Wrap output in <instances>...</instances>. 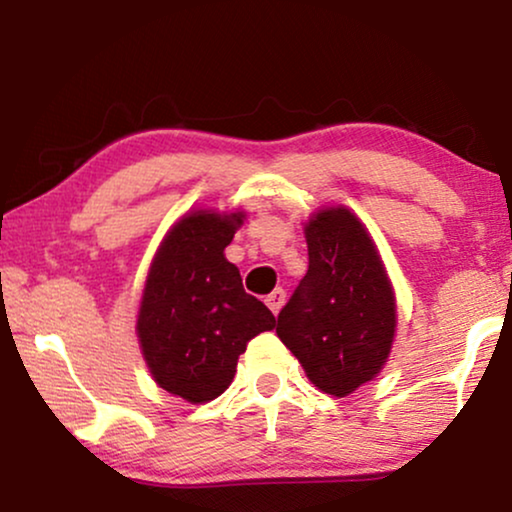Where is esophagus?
Masks as SVG:
<instances>
[{
  "instance_id": "obj_1",
  "label": "esophagus",
  "mask_w": 512,
  "mask_h": 512,
  "mask_svg": "<svg viewBox=\"0 0 512 512\" xmlns=\"http://www.w3.org/2000/svg\"><path fill=\"white\" fill-rule=\"evenodd\" d=\"M283 304H285V292H283L281 288L271 292V295H267V306H269V309L274 311V313L281 311V309H283Z\"/></svg>"
}]
</instances>
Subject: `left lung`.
<instances>
[{
  "label": "left lung",
  "mask_w": 512,
  "mask_h": 512,
  "mask_svg": "<svg viewBox=\"0 0 512 512\" xmlns=\"http://www.w3.org/2000/svg\"><path fill=\"white\" fill-rule=\"evenodd\" d=\"M309 271L278 313L276 335L323 393L344 398L391 353L395 297L377 245L349 208L306 222Z\"/></svg>",
  "instance_id": "8db88e82"
}]
</instances>
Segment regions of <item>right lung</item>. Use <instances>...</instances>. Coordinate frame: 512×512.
I'll return each mask as SVG.
<instances>
[{
	"label": "right lung",
	"instance_id": "1",
	"mask_svg": "<svg viewBox=\"0 0 512 512\" xmlns=\"http://www.w3.org/2000/svg\"><path fill=\"white\" fill-rule=\"evenodd\" d=\"M241 224L243 213L185 215L163 238L142 290V356L156 384L192 405L227 391L250 339L276 325L224 257Z\"/></svg>",
	"mask_w": 512,
	"mask_h": 512
}]
</instances>
